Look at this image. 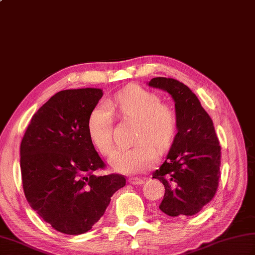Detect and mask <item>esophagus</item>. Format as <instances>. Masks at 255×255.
Masks as SVG:
<instances>
[{"mask_svg": "<svg viewBox=\"0 0 255 255\" xmlns=\"http://www.w3.org/2000/svg\"><path fill=\"white\" fill-rule=\"evenodd\" d=\"M128 182L130 183V184H132V185H142L143 184V180L142 178H138V177H130L128 180Z\"/></svg>", "mask_w": 255, "mask_h": 255, "instance_id": "1", "label": "esophagus"}]
</instances>
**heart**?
I'll use <instances>...</instances> for the list:
<instances>
[{
	"mask_svg": "<svg viewBox=\"0 0 255 255\" xmlns=\"http://www.w3.org/2000/svg\"><path fill=\"white\" fill-rule=\"evenodd\" d=\"M117 110L126 121L136 123L131 149L117 150L110 159L113 170L124 174H138L153 167L158 152L166 149L175 136L177 118L173 108L161 104V99L152 92L136 85L128 86L115 96V100L102 103L91 112L88 132L92 143L103 154H110L113 142V113Z\"/></svg>",
	"mask_w": 255,
	"mask_h": 255,
	"instance_id": "obj_1",
	"label": "heart"
}]
</instances>
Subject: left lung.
<instances>
[{"instance_id": "8db88e82", "label": "left lung", "mask_w": 255, "mask_h": 255, "mask_svg": "<svg viewBox=\"0 0 255 255\" xmlns=\"http://www.w3.org/2000/svg\"><path fill=\"white\" fill-rule=\"evenodd\" d=\"M148 85L170 94L177 118L169 153L152 174L165 187L159 208L171 217L196 215L218 187L221 149L213 121L197 96L177 80L153 78Z\"/></svg>"}]
</instances>
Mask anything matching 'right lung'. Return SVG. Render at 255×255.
Here are the masks:
<instances>
[{
	"mask_svg": "<svg viewBox=\"0 0 255 255\" xmlns=\"http://www.w3.org/2000/svg\"><path fill=\"white\" fill-rule=\"evenodd\" d=\"M102 96L100 89L58 92L35 113L20 143L27 202L66 235L89 231L126 185L123 175L93 174L105 164L89 137L88 119Z\"/></svg>",
	"mask_w": 255,
	"mask_h": 255,
	"instance_id": "obj_1",
	"label": "right lung"
}]
</instances>
